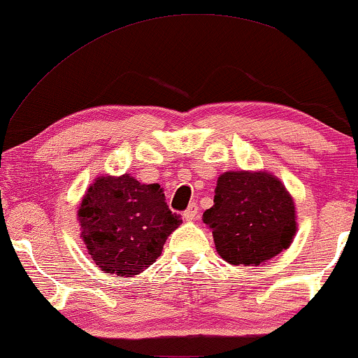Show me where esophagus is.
<instances>
[{
  "mask_svg": "<svg viewBox=\"0 0 358 358\" xmlns=\"http://www.w3.org/2000/svg\"><path fill=\"white\" fill-rule=\"evenodd\" d=\"M183 218L187 221H196L200 218V215H198V206L196 203H192V205L188 206V210L183 213Z\"/></svg>",
  "mask_w": 358,
  "mask_h": 358,
  "instance_id": "1",
  "label": "esophagus"
}]
</instances>
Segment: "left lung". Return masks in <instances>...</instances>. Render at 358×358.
<instances>
[{"instance_id": "8db88e82", "label": "left lung", "mask_w": 358, "mask_h": 358, "mask_svg": "<svg viewBox=\"0 0 358 358\" xmlns=\"http://www.w3.org/2000/svg\"><path fill=\"white\" fill-rule=\"evenodd\" d=\"M296 203L284 183L266 170L224 171L215 205L203 213L215 248L233 266H264L287 250L297 231Z\"/></svg>"}]
</instances>
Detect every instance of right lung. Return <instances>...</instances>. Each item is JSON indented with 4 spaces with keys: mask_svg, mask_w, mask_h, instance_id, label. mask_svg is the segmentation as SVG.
I'll use <instances>...</instances> for the list:
<instances>
[{
    "mask_svg": "<svg viewBox=\"0 0 358 358\" xmlns=\"http://www.w3.org/2000/svg\"><path fill=\"white\" fill-rule=\"evenodd\" d=\"M78 221L90 259L122 278L150 268L182 224L160 185L140 183L130 173L97 176L79 203Z\"/></svg>",
    "mask_w": 358,
    "mask_h": 358,
    "instance_id": "add662e5",
    "label": "right lung"
}]
</instances>
